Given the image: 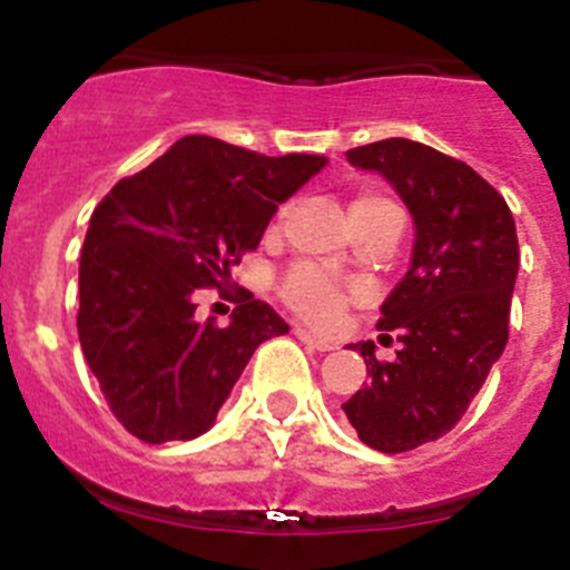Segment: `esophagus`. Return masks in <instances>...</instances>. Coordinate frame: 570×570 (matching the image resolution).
I'll use <instances>...</instances> for the list:
<instances>
[{"label":"esophagus","instance_id":"obj_1","mask_svg":"<svg viewBox=\"0 0 570 570\" xmlns=\"http://www.w3.org/2000/svg\"><path fill=\"white\" fill-rule=\"evenodd\" d=\"M294 334L299 336V340L305 342V345L314 347V351H334V347H336L334 340H322V336H316L314 331H308V328H302V325H296Z\"/></svg>","mask_w":570,"mask_h":570}]
</instances>
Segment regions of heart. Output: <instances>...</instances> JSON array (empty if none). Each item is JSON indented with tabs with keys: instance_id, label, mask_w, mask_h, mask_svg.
Instances as JSON below:
<instances>
[{
	"instance_id": "b5f03b06",
	"label": "heart",
	"mask_w": 570,
	"mask_h": 570,
	"mask_svg": "<svg viewBox=\"0 0 570 570\" xmlns=\"http://www.w3.org/2000/svg\"><path fill=\"white\" fill-rule=\"evenodd\" d=\"M376 203H387V199L374 194H362L354 203V208ZM282 294H285V299H288L302 316H308L316 325H331V322L340 320L342 308H345L347 299H351V294H347L342 285H336L334 279H328V276L320 274L316 268H296L294 274L285 279Z\"/></svg>"
}]
</instances>
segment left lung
I'll use <instances>...</instances> for the list:
<instances>
[{"mask_svg":"<svg viewBox=\"0 0 570 570\" xmlns=\"http://www.w3.org/2000/svg\"><path fill=\"white\" fill-rule=\"evenodd\" d=\"M345 156L385 176L414 216L411 268L380 308L396 360L354 345L371 382L342 405L367 448L402 454L448 434L505 351L520 242L505 199L454 156L400 136Z\"/></svg>","mask_w":570,"mask_h":570,"instance_id":"1","label":"left lung"}]
</instances>
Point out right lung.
<instances>
[{
	"label": "right lung",
	"mask_w": 570,
	"mask_h": 570,
	"mask_svg": "<svg viewBox=\"0 0 570 570\" xmlns=\"http://www.w3.org/2000/svg\"><path fill=\"white\" fill-rule=\"evenodd\" d=\"M325 156H262L183 136L119 179L90 216L79 259V342L110 411L159 445L216 422L256 347L288 334L268 302L242 291L230 322L196 320V291L223 288L271 216Z\"/></svg>",
	"instance_id": "add662e5"
}]
</instances>
